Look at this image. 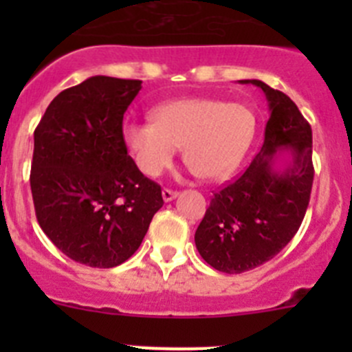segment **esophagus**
Returning a JSON list of instances; mask_svg holds the SVG:
<instances>
[{"mask_svg":"<svg viewBox=\"0 0 352 352\" xmlns=\"http://www.w3.org/2000/svg\"><path fill=\"white\" fill-rule=\"evenodd\" d=\"M177 196H179V192H177V190H172V189H163L162 190V197H163V201H165V202L173 201V199H175Z\"/></svg>","mask_w":352,"mask_h":352,"instance_id":"obj_1","label":"esophagus"}]
</instances>
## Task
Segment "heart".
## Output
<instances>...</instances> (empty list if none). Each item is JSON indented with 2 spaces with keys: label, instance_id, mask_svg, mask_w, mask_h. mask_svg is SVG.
Wrapping results in <instances>:
<instances>
[{
  "label": "heart",
  "instance_id": "1",
  "mask_svg": "<svg viewBox=\"0 0 352 352\" xmlns=\"http://www.w3.org/2000/svg\"><path fill=\"white\" fill-rule=\"evenodd\" d=\"M151 119L124 127L127 150L146 177L162 175L182 146L184 162L199 179H225L240 165L257 131L252 109L216 98L166 102Z\"/></svg>",
  "mask_w": 352,
  "mask_h": 352
}]
</instances>
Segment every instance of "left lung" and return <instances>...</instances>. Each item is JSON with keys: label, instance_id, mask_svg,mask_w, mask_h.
I'll use <instances>...</instances> for the list:
<instances>
[{"label": "left lung", "instance_id": "1", "mask_svg": "<svg viewBox=\"0 0 352 352\" xmlns=\"http://www.w3.org/2000/svg\"><path fill=\"white\" fill-rule=\"evenodd\" d=\"M240 83L255 85L267 98L264 143L242 175L214 192L194 236L201 257L226 274L258 267L291 242L314 184L311 127L296 104L261 80ZM279 151L290 153L283 169Z\"/></svg>", "mask_w": 352, "mask_h": 352}]
</instances>
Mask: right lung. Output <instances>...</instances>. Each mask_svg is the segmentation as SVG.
<instances>
[{
    "instance_id": "1",
    "label": "right lung",
    "mask_w": 352,
    "mask_h": 352,
    "mask_svg": "<svg viewBox=\"0 0 352 352\" xmlns=\"http://www.w3.org/2000/svg\"><path fill=\"white\" fill-rule=\"evenodd\" d=\"M140 80L91 76L61 91L34 133L30 189L42 232L74 262L109 269L140 248L162 187L127 155L124 112Z\"/></svg>"
}]
</instances>
